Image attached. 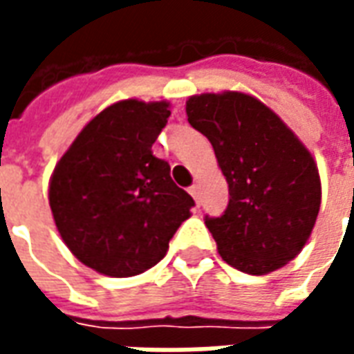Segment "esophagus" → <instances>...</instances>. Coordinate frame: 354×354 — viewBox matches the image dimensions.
<instances>
[{"mask_svg": "<svg viewBox=\"0 0 354 354\" xmlns=\"http://www.w3.org/2000/svg\"><path fill=\"white\" fill-rule=\"evenodd\" d=\"M199 193H201L199 184H193L192 187H189V195H192L193 199H195V203H197V205H199Z\"/></svg>", "mask_w": 354, "mask_h": 354, "instance_id": "34e87169", "label": "esophagus"}]
</instances>
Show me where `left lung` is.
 <instances>
[{"mask_svg":"<svg viewBox=\"0 0 354 354\" xmlns=\"http://www.w3.org/2000/svg\"><path fill=\"white\" fill-rule=\"evenodd\" d=\"M185 113L210 140L230 185L223 214L205 218L222 260L248 274L286 266L319 216L320 178L309 149L250 94H195Z\"/></svg>","mask_w":354,"mask_h":354,"instance_id":"8db88e82","label":"left lung"}]
</instances>
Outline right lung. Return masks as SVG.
<instances>
[{"mask_svg":"<svg viewBox=\"0 0 354 354\" xmlns=\"http://www.w3.org/2000/svg\"><path fill=\"white\" fill-rule=\"evenodd\" d=\"M169 102L121 100L102 109L55 167L49 205L66 246L108 277H134L165 258L195 201L151 151Z\"/></svg>","mask_w":354,"mask_h":354,"instance_id":"1","label":"right lung"}]
</instances>
